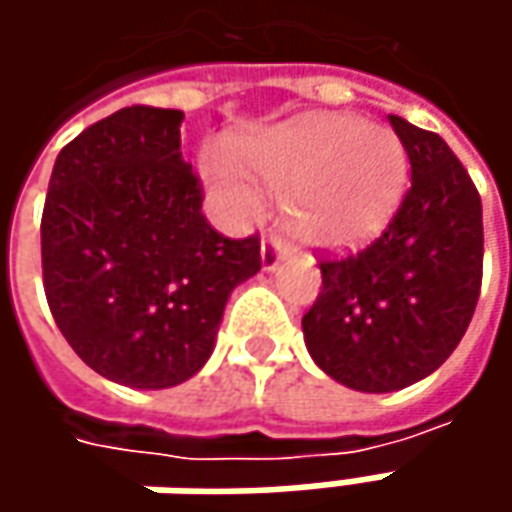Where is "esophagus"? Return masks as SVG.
Segmentation results:
<instances>
[{
	"mask_svg": "<svg viewBox=\"0 0 512 512\" xmlns=\"http://www.w3.org/2000/svg\"><path fill=\"white\" fill-rule=\"evenodd\" d=\"M282 259H285V247H282V242L273 239V236L265 239V242H262V267H265V270H276Z\"/></svg>",
	"mask_w": 512,
	"mask_h": 512,
	"instance_id": "34e87169",
	"label": "esophagus"
}]
</instances>
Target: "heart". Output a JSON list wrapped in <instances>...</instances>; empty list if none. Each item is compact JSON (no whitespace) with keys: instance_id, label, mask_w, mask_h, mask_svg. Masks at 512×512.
Here are the masks:
<instances>
[{"instance_id":"obj_1","label":"heart","mask_w":512,"mask_h":512,"mask_svg":"<svg viewBox=\"0 0 512 512\" xmlns=\"http://www.w3.org/2000/svg\"><path fill=\"white\" fill-rule=\"evenodd\" d=\"M239 159L276 193H285L293 227L316 245L350 247L373 236L399 207L407 153L390 130L356 116L319 113L239 142ZM210 193L233 213L256 196L227 156L207 153Z\"/></svg>"}]
</instances>
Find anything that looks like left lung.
Segmentation results:
<instances>
[{"label":"left lung","mask_w":512,"mask_h":512,"mask_svg":"<svg viewBox=\"0 0 512 512\" xmlns=\"http://www.w3.org/2000/svg\"><path fill=\"white\" fill-rule=\"evenodd\" d=\"M410 190L376 242L322 262L302 319L313 362L362 393L422 382L462 342L482 290V199L439 133L390 116Z\"/></svg>","instance_id":"1"}]
</instances>
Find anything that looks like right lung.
I'll return each instance as SVG.
<instances>
[{"label": "right lung", "mask_w": 512, "mask_h": 512, "mask_svg": "<svg viewBox=\"0 0 512 512\" xmlns=\"http://www.w3.org/2000/svg\"><path fill=\"white\" fill-rule=\"evenodd\" d=\"M182 119L133 105L82 130L56 156L42 213L56 327L99 376L139 390L199 373L227 296L262 267L259 236L207 225Z\"/></svg>", "instance_id": "obj_1"}]
</instances>
